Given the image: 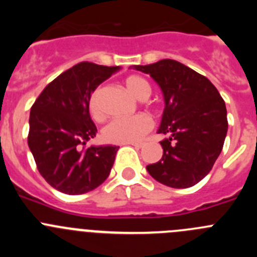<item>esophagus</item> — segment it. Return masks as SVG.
I'll return each instance as SVG.
<instances>
[{
    "label": "esophagus",
    "mask_w": 257,
    "mask_h": 257,
    "mask_svg": "<svg viewBox=\"0 0 257 257\" xmlns=\"http://www.w3.org/2000/svg\"><path fill=\"white\" fill-rule=\"evenodd\" d=\"M130 145H133V147H135L138 149L143 148V143H130Z\"/></svg>",
    "instance_id": "esophagus-1"
}]
</instances>
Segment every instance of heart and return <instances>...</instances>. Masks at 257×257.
Returning a JSON list of instances; mask_svg holds the SVG:
<instances>
[{
  "instance_id": "b5f03b06",
  "label": "heart",
  "mask_w": 257,
  "mask_h": 257,
  "mask_svg": "<svg viewBox=\"0 0 257 257\" xmlns=\"http://www.w3.org/2000/svg\"><path fill=\"white\" fill-rule=\"evenodd\" d=\"M124 86L138 100H147L152 94V87L144 77L138 74L124 78ZM88 110L94 119L103 118L101 108V87H96L88 97ZM152 119L145 114H138L131 118H117L112 119L101 131L104 142L110 144H127L142 140L145 134L151 131Z\"/></svg>"
}]
</instances>
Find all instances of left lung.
Returning a JSON list of instances; mask_svg holds the SVG:
<instances>
[{
    "label": "left lung",
    "mask_w": 257,
    "mask_h": 257,
    "mask_svg": "<svg viewBox=\"0 0 257 257\" xmlns=\"http://www.w3.org/2000/svg\"><path fill=\"white\" fill-rule=\"evenodd\" d=\"M158 83L165 99L157 133L163 156L147 166L149 175L171 188H189L205 178L220 156L228 131L226 106L217 88L205 76L176 60L163 59L134 65Z\"/></svg>",
    "instance_id": "1"
}]
</instances>
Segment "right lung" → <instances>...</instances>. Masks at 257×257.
Listing matches in <instances>:
<instances>
[{"label": "right lung", "instance_id": "obj_1", "mask_svg": "<svg viewBox=\"0 0 257 257\" xmlns=\"http://www.w3.org/2000/svg\"><path fill=\"white\" fill-rule=\"evenodd\" d=\"M119 69L79 63L50 82L32 105L29 149L42 178L59 192L83 194L103 184L110 174L119 147L85 148L97 133L88 112V97Z\"/></svg>", "mask_w": 257, "mask_h": 257}]
</instances>
